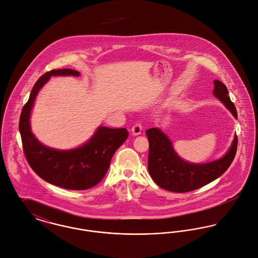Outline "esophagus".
<instances>
[{
	"instance_id": "34e87169",
	"label": "esophagus",
	"mask_w": 258,
	"mask_h": 258,
	"mask_svg": "<svg viewBox=\"0 0 258 258\" xmlns=\"http://www.w3.org/2000/svg\"><path fill=\"white\" fill-rule=\"evenodd\" d=\"M132 132H133V135L134 136H139L142 134L143 132V125L141 122H137L134 124V126L132 127Z\"/></svg>"
}]
</instances>
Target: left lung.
Instances as JSON below:
<instances>
[{
    "label": "left lung",
    "instance_id": "8db88e82",
    "mask_svg": "<svg viewBox=\"0 0 258 258\" xmlns=\"http://www.w3.org/2000/svg\"><path fill=\"white\" fill-rule=\"evenodd\" d=\"M214 85L215 96L237 117L227 86L219 80H215ZM145 134L149 143L148 172L151 178L159 187L176 193L194 191L219 178L228 170L237 149L235 136L228 153L221 159L206 164H192L182 160L175 153L170 141L160 130L152 127Z\"/></svg>",
    "mask_w": 258,
    "mask_h": 258
}]
</instances>
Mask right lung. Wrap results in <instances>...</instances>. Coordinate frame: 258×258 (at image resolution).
Returning a JSON list of instances; mask_svg holds the SVG:
<instances>
[{
    "label": "right lung",
    "mask_w": 258,
    "mask_h": 258,
    "mask_svg": "<svg viewBox=\"0 0 258 258\" xmlns=\"http://www.w3.org/2000/svg\"><path fill=\"white\" fill-rule=\"evenodd\" d=\"M52 75L79 76L80 73L71 69H53L36 81L20 116L24 153L31 169L46 182L64 189L86 190L104 178L115 150L125 142L128 132L126 128L101 126L89 143L67 151L42 145L30 132L29 115L39 89Z\"/></svg>",
    "instance_id": "add662e5"
}]
</instances>
